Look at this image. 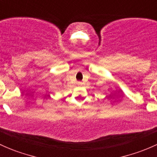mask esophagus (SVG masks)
I'll list each match as a JSON object with an SVG mask.
<instances>
[{
  "mask_svg": "<svg viewBox=\"0 0 157 157\" xmlns=\"http://www.w3.org/2000/svg\"><path fill=\"white\" fill-rule=\"evenodd\" d=\"M81 84H82L81 82H78V85H79V86H80V85H81Z\"/></svg>",
  "mask_w": 157,
  "mask_h": 157,
  "instance_id": "1",
  "label": "esophagus"
}]
</instances>
